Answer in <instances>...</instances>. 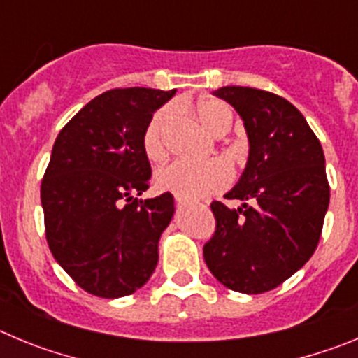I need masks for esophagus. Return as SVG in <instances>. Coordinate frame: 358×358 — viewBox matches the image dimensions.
<instances>
[{"mask_svg": "<svg viewBox=\"0 0 358 358\" xmlns=\"http://www.w3.org/2000/svg\"><path fill=\"white\" fill-rule=\"evenodd\" d=\"M186 204H188V202H186L185 199L176 197V206H177V208H182V206H186Z\"/></svg>", "mask_w": 358, "mask_h": 358, "instance_id": "obj_1", "label": "esophagus"}]
</instances>
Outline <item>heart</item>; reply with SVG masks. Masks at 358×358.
<instances>
[{
    "instance_id": "b5f03b06",
    "label": "heart",
    "mask_w": 358,
    "mask_h": 358,
    "mask_svg": "<svg viewBox=\"0 0 358 358\" xmlns=\"http://www.w3.org/2000/svg\"><path fill=\"white\" fill-rule=\"evenodd\" d=\"M199 122L215 138H222L231 131L233 110L220 100L206 98L195 107ZM177 118L173 106H164L154 113L143 132V150L150 161H161L169 152V136ZM231 182V169L222 159L206 163L173 161L156 173V186L185 201H197L206 195L220 192Z\"/></svg>"
}]
</instances>
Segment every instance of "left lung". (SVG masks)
Here are the masks:
<instances>
[{
	"instance_id": "obj_1",
	"label": "left lung",
	"mask_w": 358,
	"mask_h": 358,
	"mask_svg": "<svg viewBox=\"0 0 358 358\" xmlns=\"http://www.w3.org/2000/svg\"><path fill=\"white\" fill-rule=\"evenodd\" d=\"M215 96L235 107L249 141L238 182L211 202L215 233L204 262L224 287L243 294L276 289L314 255L330 204L324 154L305 116L268 91L226 85Z\"/></svg>"
}]
</instances>
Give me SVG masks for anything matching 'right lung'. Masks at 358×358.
I'll return each instance as SVG.
<instances>
[{
  "instance_id": "obj_1",
  "label": "right lung",
  "mask_w": 358,
  "mask_h": 358,
  "mask_svg": "<svg viewBox=\"0 0 358 358\" xmlns=\"http://www.w3.org/2000/svg\"><path fill=\"white\" fill-rule=\"evenodd\" d=\"M173 94L150 87L106 91L57 136L41 185L46 240L59 265L93 296L136 292L159 260L173 197L134 194H143L152 176L143 132Z\"/></svg>"
}]
</instances>
